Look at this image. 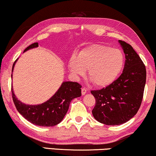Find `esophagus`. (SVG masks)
Here are the masks:
<instances>
[{"label": "esophagus", "mask_w": 156, "mask_h": 156, "mask_svg": "<svg viewBox=\"0 0 156 156\" xmlns=\"http://www.w3.org/2000/svg\"><path fill=\"white\" fill-rule=\"evenodd\" d=\"M87 89L86 88H84H84H82V94L84 95L85 94L87 93Z\"/></svg>", "instance_id": "34e87169"}]
</instances>
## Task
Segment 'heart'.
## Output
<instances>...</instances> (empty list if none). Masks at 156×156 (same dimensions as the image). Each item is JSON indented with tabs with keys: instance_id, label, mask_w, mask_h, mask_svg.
<instances>
[{
	"instance_id": "1",
	"label": "heart",
	"mask_w": 156,
	"mask_h": 156,
	"mask_svg": "<svg viewBox=\"0 0 156 156\" xmlns=\"http://www.w3.org/2000/svg\"><path fill=\"white\" fill-rule=\"evenodd\" d=\"M125 57L118 48L104 44H93L80 51L77 57L72 56L68 67L72 75L83 76L88 69L90 80L96 87H104L114 82L121 73Z\"/></svg>"
}]
</instances>
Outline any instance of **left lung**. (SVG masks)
Returning a JSON list of instances; mask_svg holds the SVG:
<instances>
[{"label": "left lung", "instance_id": "1", "mask_svg": "<svg viewBox=\"0 0 156 156\" xmlns=\"http://www.w3.org/2000/svg\"><path fill=\"white\" fill-rule=\"evenodd\" d=\"M125 54L122 74L105 88L91 91L96 104L92 114L106 125L124 123L135 116L141 104L146 81L144 62L129 44L119 40Z\"/></svg>", "mask_w": 156, "mask_h": 156}]
</instances>
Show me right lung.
Here are the masks:
<instances>
[{
    "label": "right lung",
    "instance_id": "1",
    "mask_svg": "<svg viewBox=\"0 0 156 156\" xmlns=\"http://www.w3.org/2000/svg\"><path fill=\"white\" fill-rule=\"evenodd\" d=\"M37 47L38 43L35 42L27 47L24 52ZM17 60L18 59L13 63L12 72L13 71ZM81 88L82 86L77 82H64L57 92L50 99L37 105L25 104L16 98L12 87L11 91L15 106L18 112L25 119L40 126H54L62 121L72 100L82 95Z\"/></svg>",
    "mask_w": 156,
    "mask_h": 156
}]
</instances>
